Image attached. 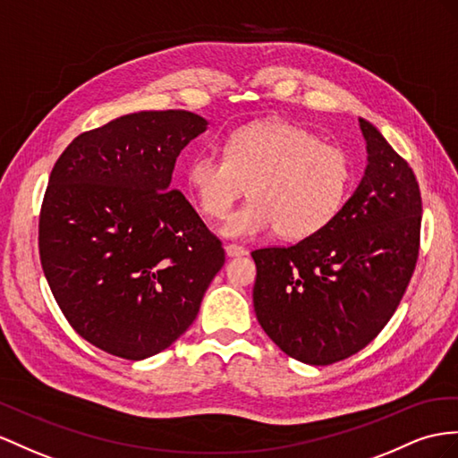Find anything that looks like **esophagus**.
Here are the masks:
<instances>
[{"mask_svg": "<svg viewBox=\"0 0 458 458\" xmlns=\"http://www.w3.org/2000/svg\"><path fill=\"white\" fill-rule=\"evenodd\" d=\"M225 251L228 257H242V255H248V250L242 248V245L236 243H226L225 245Z\"/></svg>", "mask_w": 458, "mask_h": 458, "instance_id": "esophagus-1", "label": "esophagus"}]
</instances>
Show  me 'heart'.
Instances as JSON below:
<instances>
[{
  "label": "heart",
  "instance_id": "1",
  "mask_svg": "<svg viewBox=\"0 0 458 458\" xmlns=\"http://www.w3.org/2000/svg\"><path fill=\"white\" fill-rule=\"evenodd\" d=\"M185 182L213 220L226 218L248 185L251 199L222 228L228 238L276 228L286 240H303L329 226L343 208L352 166L343 148L300 125L271 120L232 131L222 157L199 152L187 162Z\"/></svg>",
  "mask_w": 458,
  "mask_h": 458
}]
</instances>
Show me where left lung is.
Returning a JSON list of instances; mask_svg holds the SVG:
<instances>
[{
	"mask_svg": "<svg viewBox=\"0 0 458 458\" xmlns=\"http://www.w3.org/2000/svg\"><path fill=\"white\" fill-rule=\"evenodd\" d=\"M366 174L329 226L251 251L253 308L268 338L311 366L366 348L389 323L420 251L421 195L408 162L360 117Z\"/></svg>",
	"mask_w": 458,
	"mask_h": 458,
	"instance_id": "left-lung-1",
	"label": "left lung"
}]
</instances>
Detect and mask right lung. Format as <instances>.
Wrapping results in <instances>:
<instances>
[{
    "instance_id": "add662e5",
    "label": "right lung",
    "mask_w": 458,
    "mask_h": 458,
    "mask_svg": "<svg viewBox=\"0 0 458 458\" xmlns=\"http://www.w3.org/2000/svg\"><path fill=\"white\" fill-rule=\"evenodd\" d=\"M207 120L137 112L75 137L54 164L38 222L42 271L77 335L145 360L187 331L222 242L172 190L175 158Z\"/></svg>"
}]
</instances>
